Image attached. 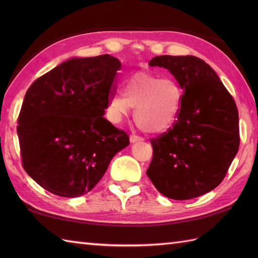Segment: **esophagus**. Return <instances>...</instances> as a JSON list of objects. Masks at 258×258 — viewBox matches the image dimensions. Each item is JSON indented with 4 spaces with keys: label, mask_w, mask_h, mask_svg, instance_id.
Listing matches in <instances>:
<instances>
[{
    "label": "esophagus",
    "mask_w": 258,
    "mask_h": 258,
    "mask_svg": "<svg viewBox=\"0 0 258 258\" xmlns=\"http://www.w3.org/2000/svg\"><path fill=\"white\" fill-rule=\"evenodd\" d=\"M130 141H131V143H136V142H142V141H144V139L142 138V136L132 134V135L130 136Z\"/></svg>",
    "instance_id": "obj_1"
}]
</instances>
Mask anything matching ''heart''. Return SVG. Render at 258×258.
<instances>
[{
	"mask_svg": "<svg viewBox=\"0 0 258 258\" xmlns=\"http://www.w3.org/2000/svg\"><path fill=\"white\" fill-rule=\"evenodd\" d=\"M183 91L175 80L138 72L125 81L123 96L115 95L109 108L117 117L135 108V120L147 133H161L174 125L182 107Z\"/></svg>",
	"mask_w": 258,
	"mask_h": 258,
	"instance_id": "obj_1",
	"label": "heart"
}]
</instances>
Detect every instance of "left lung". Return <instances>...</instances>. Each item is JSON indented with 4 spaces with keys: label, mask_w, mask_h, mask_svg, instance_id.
Returning <instances> with one entry per match:
<instances>
[{
    "label": "left lung",
    "mask_w": 258,
    "mask_h": 258,
    "mask_svg": "<svg viewBox=\"0 0 258 258\" xmlns=\"http://www.w3.org/2000/svg\"><path fill=\"white\" fill-rule=\"evenodd\" d=\"M149 64L174 75L183 101L173 127L151 140L153 158L146 174L168 199L199 197L222 183L237 154L236 103L215 71L199 57L162 55Z\"/></svg>",
    "instance_id": "left-lung-1"
}]
</instances>
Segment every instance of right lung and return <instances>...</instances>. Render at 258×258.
Returning <instances> with one entry per match:
<instances>
[{"label":"right lung","mask_w":258,"mask_h":258,"mask_svg":"<svg viewBox=\"0 0 258 258\" xmlns=\"http://www.w3.org/2000/svg\"><path fill=\"white\" fill-rule=\"evenodd\" d=\"M116 57L71 58L27 90L18 119L25 172L62 197L86 194L100 182L128 135L103 117L115 94Z\"/></svg>","instance_id":"right-lung-1"}]
</instances>
